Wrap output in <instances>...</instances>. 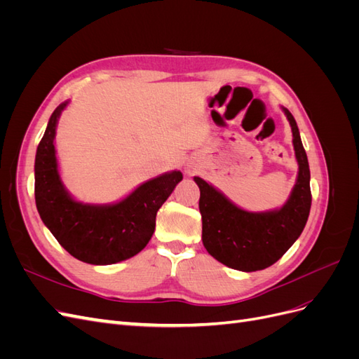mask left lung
I'll list each match as a JSON object with an SVG mask.
<instances>
[{"label": "left lung", "instance_id": "1", "mask_svg": "<svg viewBox=\"0 0 359 359\" xmlns=\"http://www.w3.org/2000/svg\"><path fill=\"white\" fill-rule=\"evenodd\" d=\"M283 111L292 127L293 148L299 165L297 184L283 208L269 212L244 211L208 182L194 177L201 189L199 211L206 252L226 266L245 273L276 264L298 240L310 214L311 191L307 154L295 118L287 109Z\"/></svg>", "mask_w": 359, "mask_h": 359}]
</instances>
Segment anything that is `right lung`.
Masks as SVG:
<instances>
[{"label": "right lung", "instance_id": "right-lung-1", "mask_svg": "<svg viewBox=\"0 0 359 359\" xmlns=\"http://www.w3.org/2000/svg\"><path fill=\"white\" fill-rule=\"evenodd\" d=\"M67 103L60 104L37 147L36 205L43 223L62 248L86 264L111 265L137 255L156 229V215L182 180L180 170L165 173L137 187L115 205L76 202L60 180L55 157L57 121Z\"/></svg>", "mask_w": 359, "mask_h": 359}]
</instances>
